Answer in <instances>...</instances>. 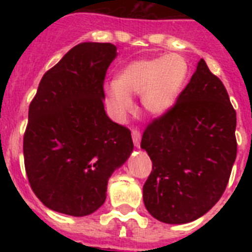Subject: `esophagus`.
I'll list each match as a JSON object with an SVG mask.
<instances>
[{
	"label": "esophagus",
	"instance_id": "1",
	"mask_svg": "<svg viewBox=\"0 0 252 252\" xmlns=\"http://www.w3.org/2000/svg\"><path fill=\"white\" fill-rule=\"evenodd\" d=\"M132 140H133V144L136 146H140V141H141V133L137 128H132Z\"/></svg>",
	"mask_w": 252,
	"mask_h": 252
}]
</instances>
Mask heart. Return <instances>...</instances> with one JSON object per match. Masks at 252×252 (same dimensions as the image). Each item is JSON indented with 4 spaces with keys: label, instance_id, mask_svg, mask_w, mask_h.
Returning <instances> with one entry per match:
<instances>
[{
    "label": "heart",
    "instance_id": "1",
    "mask_svg": "<svg viewBox=\"0 0 252 252\" xmlns=\"http://www.w3.org/2000/svg\"><path fill=\"white\" fill-rule=\"evenodd\" d=\"M187 77V60L176 53L136 60L119 72L115 82L107 85V103L116 118H123L133 108L130 95L141 94L146 112L163 115L176 103Z\"/></svg>",
    "mask_w": 252,
    "mask_h": 252
}]
</instances>
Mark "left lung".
Masks as SVG:
<instances>
[{"mask_svg": "<svg viewBox=\"0 0 252 252\" xmlns=\"http://www.w3.org/2000/svg\"><path fill=\"white\" fill-rule=\"evenodd\" d=\"M235 126L226 89L201 59L174 107L142 133L153 162L142 196L154 219L191 222L219 201L237 157Z\"/></svg>", "mask_w": 252, "mask_h": 252, "instance_id": "left-lung-1", "label": "left lung"}]
</instances>
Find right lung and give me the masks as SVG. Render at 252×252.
I'll list each match as a JSON object with an SVG mask.
<instances>
[{
  "label": "right lung",
  "mask_w": 252,
  "mask_h": 252,
  "mask_svg": "<svg viewBox=\"0 0 252 252\" xmlns=\"http://www.w3.org/2000/svg\"><path fill=\"white\" fill-rule=\"evenodd\" d=\"M110 43L73 47L41 78L23 137L30 186L45 207L82 217L106 200L111 174L133 150L130 130L104 111Z\"/></svg>",
  "instance_id": "1"
}]
</instances>
